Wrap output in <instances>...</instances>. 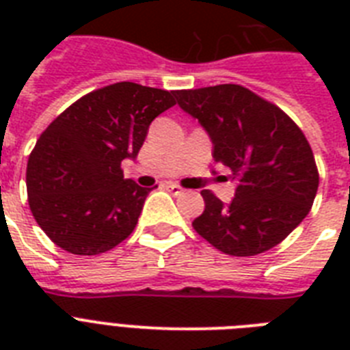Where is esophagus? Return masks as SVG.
<instances>
[{"instance_id": "34e87169", "label": "esophagus", "mask_w": 350, "mask_h": 350, "mask_svg": "<svg viewBox=\"0 0 350 350\" xmlns=\"http://www.w3.org/2000/svg\"><path fill=\"white\" fill-rule=\"evenodd\" d=\"M165 187H167V191H170L172 194H181V192H183V189H181L178 183H167Z\"/></svg>"}]
</instances>
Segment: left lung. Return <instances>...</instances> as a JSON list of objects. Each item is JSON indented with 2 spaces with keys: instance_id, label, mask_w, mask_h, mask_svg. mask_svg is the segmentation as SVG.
I'll return each instance as SVG.
<instances>
[{
  "instance_id": "1",
  "label": "left lung",
  "mask_w": 350,
  "mask_h": 350,
  "mask_svg": "<svg viewBox=\"0 0 350 350\" xmlns=\"http://www.w3.org/2000/svg\"><path fill=\"white\" fill-rule=\"evenodd\" d=\"M176 100L202 123L214 161L229 167L236 181L229 205L202 191L205 211L192 221L194 230L230 256H256L282 243L309 214L320 183L301 129L241 85L176 90Z\"/></svg>"
}]
</instances>
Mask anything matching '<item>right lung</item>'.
I'll return each mask as SVG.
<instances>
[{
	"label": "right lung",
	"mask_w": 350,
	"mask_h": 350,
	"mask_svg": "<svg viewBox=\"0 0 350 350\" xmlns=\"http://www.w3.org/2000/svg\"><path fill=\"white\" fill-rule=\"evenodd\" d=\"M176 90L120 81L92 90L41 132L27 163L29 207L70 254L107 252L131 236L152 189L125 180L148 125L176 105Z\"/></svg>",
	"instance_id": "1"
}]
</instances>
